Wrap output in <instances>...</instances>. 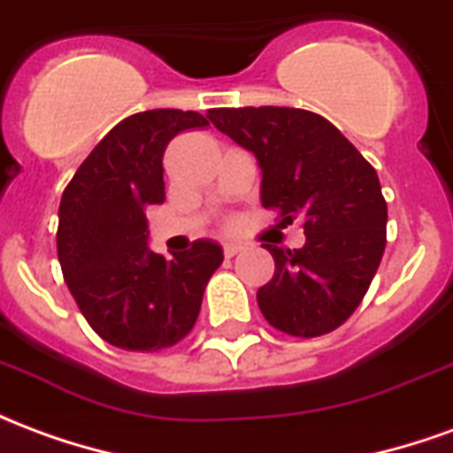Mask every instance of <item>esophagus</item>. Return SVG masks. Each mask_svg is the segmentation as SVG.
Instances as JSON below:
<instances>
[{
    "label": "esophagus",
    "mask_w": 453,
    "mask_h": 453,
    "mask_svg": "<svg viewBox=\"0 0 453 453\" xmlns=\"http://www.w3.org/2000/svg\"><path fill=\"white\" fill-rule=\"evenodd\" d=\"M240 250H242V245H237V242H227V245H223V255L235 257Z\"/></svg>",
    "instance_id": "1"
}]
</instances>
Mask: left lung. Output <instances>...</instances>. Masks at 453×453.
<instances>
[{
    "instance_id": "1",
    "label": "left lung",
    "mask_w": 453,
    "mask_h": 453,
    "mask_svg": "<svg viewBox=\"0 0 453 453\" xmlns=\"http://www.w3.org/2000/svg\"><path fill=\"white\" fill-rule=\"evenodd\" d=\"M220 133L262 169V206L281 223L303 218L301 250L266 245L272 281L257 291L266 323L294 337H320L366 296L386 250L388 208L379 174L333 123L286 106L211 109Z\"/></svg>"
}]
</instances>
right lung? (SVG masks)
<instances>
[{
	"mask_svg": "<svg viewBox=\"0 0 453 453\" xmlns=\"http://www.w3.org/2000/svg\"><path fill=\"white\" fill-rule=\"evenodd\" d=\"M203 126L206 116L196 111L133 113L104 135L63 191L65 284L94 333L113 347L159 351L184 340L223 262L213 240H196L169 259L148 247L145 211L165 201L162 155L181 130Z\"/></svg>",
	"mask_w": 453,
	"mask_h": 453,
	"instance_id": "obj_1",
	"label": "right lung"
}]
</instances>
